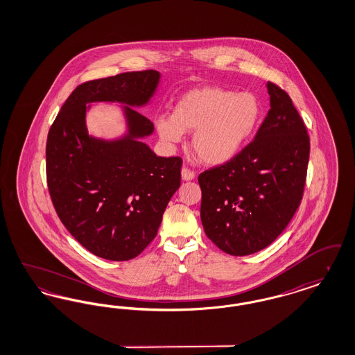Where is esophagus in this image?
Here are the masks:
<instances>
[{"instance_id":"1","label":"esophagus","mask_w":355,"mask_h":355,"mask_svg":"<svg viewBox=\"0 0 355 355\" xmlns=\"http://www.w3.org/2000/svg\"><path fill=\"white\" fill-rule=\"evenodd\" d=\"M181 175H182V180L184 181H191L194 180V173L187 168H182L181 170Z\"/></svg>"}]
</instances>
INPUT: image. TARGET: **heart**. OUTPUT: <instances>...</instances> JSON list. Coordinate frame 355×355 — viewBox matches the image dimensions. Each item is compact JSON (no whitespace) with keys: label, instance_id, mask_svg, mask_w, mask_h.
<instances>
[{"label":"heart","instance_id":"b5f03b06","mask_svg":"<svg viewBox=\"0 0 355 355\" xmlns=\"http://www.w3.org/2000/svg\"><path fill=\"white\" fill-rule=\"evenodd\" d=\"M262 114V103L250 92L203 86L186 92L171 116L157 119L155 128L170 144L194 132L191 149L196 155L207 165H223L252 141Z\"/></svg>","mask_w":355,"mask_h":355}]
</instances>
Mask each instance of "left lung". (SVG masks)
Masks as SVG:
<instances>
[{
	"label": "left lung",
	"mask_w": 355,
	"mask_h": 355,
	"mask_svg": "<svg viewBox=\"0 0 355 355\" xmlns=\"http://www.w3.org/2000/svg\"><path fill=\"white\" fill-rule=\"evenodd\" d=\"M266 86L270 110L253 141L234 159L198 177L205 233L230 255L269 246L304 194L310 138L286 92L272 83Z\"/></svg>",
	"instance_id": "8db88e82"
}]
</instances>
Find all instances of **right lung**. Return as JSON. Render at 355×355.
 <instances>
[{"label":"right lung","mask_w":355,"mask_h":355,"mask_svg":"<svg viewBox=\"0 0 355 355\" xmlns=\"http://www.w3.org/2000/svg\"><path fill=\"white\" fill-rule=\"evenodd\" d=\"M161 74L128 71L77 86L51 126L46 180L64 226L85 249L109 261H129L157 236L170 198L181 185L180 157H158L141 139L154 132L133 107L152 100ZM94 101L123 104L127 133L116 140L88 135Z\"/></svg>","instance_id":"1"}]
</instances>
